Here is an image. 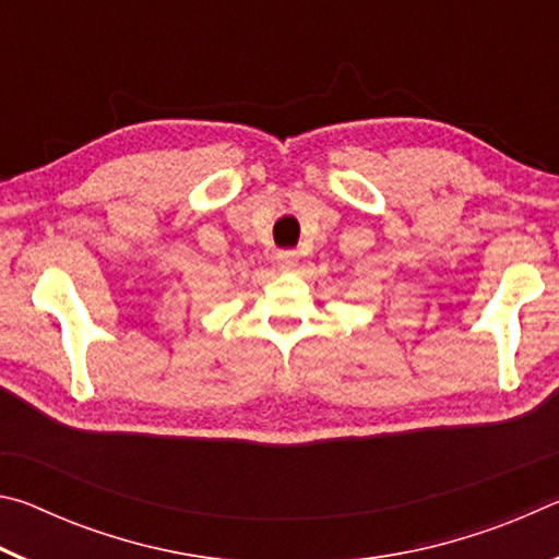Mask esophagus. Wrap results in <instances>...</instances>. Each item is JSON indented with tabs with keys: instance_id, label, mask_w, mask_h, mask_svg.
I'll list each match as a JSON object with an SVG mask.
<instances>
[{
	"instance_id": "34e87169",
	"label": "esophagus",
	"mask_w": 559,
	"mask_h": 559,
	"mask_svg": "<svg viewBox=\"0 0 559 559\" xmlns=\"http://www.w3.org/2000/svg\"><path fill=\"white\" fill-rule=\"evenodd\" d=\"M276 263H278V269H283V271H293L298 266V253L296 251H278Z\"/></svg>"
}]
</instances>
